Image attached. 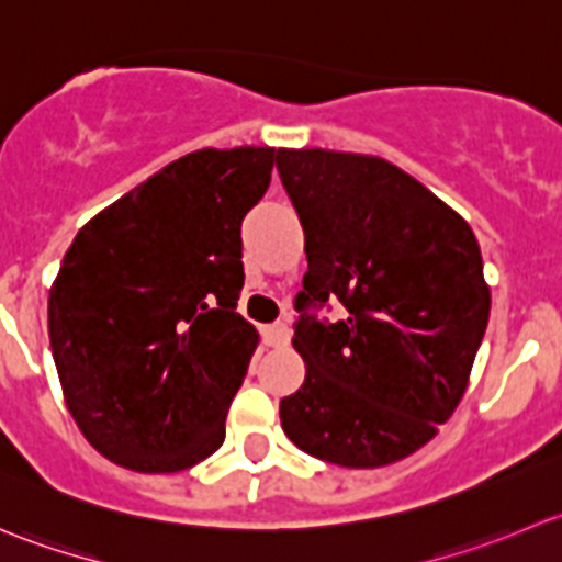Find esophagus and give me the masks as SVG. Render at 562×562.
<instances>
[{
	"mask_svg": "<svg viewBox=\"0 0 562 562\" xmlns=\"http://www.w3.org/2000/svg\"><path fill=\"white\" fill-rule=\"evenodd\" d=\"M288 339H291V328L285 323H274V326L263 328V342L269 348H282V345H288Z\"/></svg>",
	"mask_w": 562,
	"mask_h": 562,
	"instance_id": "1",
	"label": "esophagus"
}]
</instances>
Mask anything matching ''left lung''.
I'll return each instance as SVG.
<instances>
[{
    "mask_svg": "<svg viewBox=\"0 0 562 562\" xmlns=\"http://www.w3.org/2000/svg\"><path fill=\"white\" fill-rule=\"evenodd\" d=\"M304 228L296 310L339 297L345 322L299 317L307 375L280 402L302 451L339 468H383L422 449L468 389L490 321L473 231L394 162L331 149L277 151Z\"/></svg>",
    "mask_w": 562,
    "mask_h": 562,
    "instance_id": "1",
    "label": "left lung"
}]
</instances>
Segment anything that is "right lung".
I'll return each instance as SVG.
<instances>
[{
	"label": "right lung",
	"mask_w": 562,
	"mask_h": 562,
	"mask_svg": "<svg viewBox=\"0 0 562 562\" xmlns=\"http://www.w3.org/2000/svg\"><path fill=\"white\" fill-rule=\"evenodd\" d=\"M274 146L198 149L94 214L48 293L67 411L105 459L179 473L212 457L258 348L236 313L241 220Z\"/></svg>",
	"instance_id": "1"
}]
</instances>
